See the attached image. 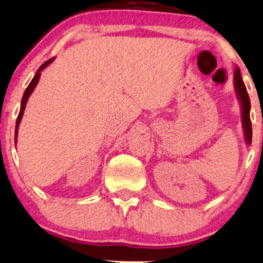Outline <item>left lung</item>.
Segmentation results:
<instances>
[{
    "label": "left lung",
    "mask_w": 263,
    "mask_h": 263,
    "mask_svg": "<svg viewBox=\"0 0 263 263\" xmlns=\"http://www.w3.org/2000/svg\"><path fill=\"white\" fill-rule=\"evenodd\" d=\"M234 87L237 92L238 99L240 102L241 107V122L242 129H244L245 141L247 144H251L252 139V128H251V120H250V98H249L247 87H245L244 81L241 79L240 70L235 68L234 70Z\"/></svg>",
    "instance_id": "obj_1"
}]
</instances>
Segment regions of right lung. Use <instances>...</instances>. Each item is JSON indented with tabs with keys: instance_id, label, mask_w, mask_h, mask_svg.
Wrapping results in <instances>:
<instances>
[{
	"instance_id": "right-lung-1",
	"label": "right lung",
	"mask_w": 263,
	"mask_h": 263,
	"mask_svg": "<svg viewBox=\"0 0 263 263\" xmlns=\"http://www.w3.org/2000/svg\"><path fill=\"white\" fill-rule=\"evenodd\" d=\"M54 61V58H51L49 61L45 62L43 64L40 66V68L37 69V71H36V74L34 76V79L31 80V82H30L28 87H26L25 92H24V96H23L22 98V104H21V111H19V115L18 118H16V124H15V143H16V136H18V128H19V125H21V121H22V118H23V114H24V110H25V105H26V102H28V99L30 97V95H31L32 91H34L36 85H37L39 80H40V76H41V71L43 70V69L46 68V66H48L51 63Z\"/></svg>"
}]
</instances>
